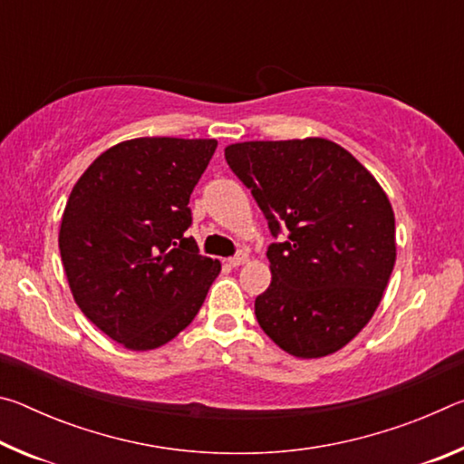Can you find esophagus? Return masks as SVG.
Segmentation results:
<instances>
[{
    "mask_svg": "<svg viewBox=\"0 0 464 464\" xmlns=\"http://www.w3.org/2000/svg\"><path fill=\"white\" fill-rule=\"evenodd\" d=\"M249 260V256L246 254V251H239L237 256H233L231 260H229V266H233V268H239V266H243Z\"/></svg>",
    "mask_w": 464,
    "mask_h": 464,
    "instance_id": "34e87169",
    "label": "esophagus"
}]
</instances>
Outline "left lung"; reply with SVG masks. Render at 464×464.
Wrapping results in <instances>:
<instances>
[{
	"label": "left lung",
	"mask_w": 464,
	"mask_h": 464,
	"mask_svg": "<svg viewBox=\"0 0 464 464\" xmlns=\"http://www.w3.org/2000/svg\"><path fill=\"white\" fill-rule=\"evenodd\" d=\"M225 160L268 218L272 282L256 298L270 340L296 358L334 354L379 307L397 257L387 194L354 155L321 137L246 140Z\"/></svg>",
	"instance_id": "obj_1"
}]
</instances>
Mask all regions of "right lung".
<instances>
[{"label":"right lung","mask_w":464,"mask_h":464,"mask_svg":"<svg viewBox=\"0 0 464 464\" xmlns=\"http://www.w3.org/2000/svg\"><path fill=\"white\" fill-rule=\"evenodd\" d=\"M215 139L140 137L106 149L63 210L59 249L77 307L127 350H155L192 324L218 260L186 229Z\"/></svg>","instance_id":"right-lung-1"}]
</instances>
